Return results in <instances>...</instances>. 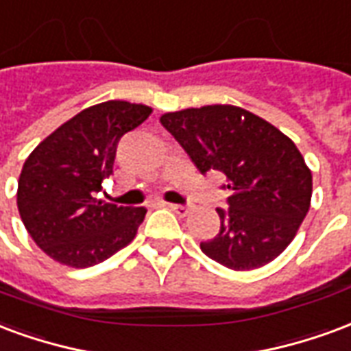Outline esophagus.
Listing matches in <instances>:
<instances>
[{"label":"esophagus","instance_id":"1","mask_svg":"<svg viewBox=\"0 0 351 351\" xmlns=\"http://www.w3.org/2000/svg\"><path fill=\"white\" fill-rule=\"evenodd\" d=\"M166 206L170 207L173 213H178L179 217H186V215L191 213V207L189 206H181V204H166Z\"/></svg>","mask_w":351,"mask_h":351}]
</instances>
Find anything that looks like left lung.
I'll return each instance as SVG.
<instances>
[{
  "label": "left lung",
  "instance_id": "obj_1",
  "mask_svg": "<svg viewBox=\"0 0 351 351\" xmlns=\"http://www.w3.org/2000/svg\"><path fill=\"white\" fill-rule=\"evenodd\" d=\"M160 123L202 173L228 179V209H217L221 230L202 252L234 271L273 262L308 213L312 173L290 138L262 117L232 104H211L160 116Z\"/></svg>",
  "mask_w": 351,
  "mask_h": 351
}]
</instances>
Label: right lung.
Wrapping results in <instances>:
<instances>
[{
	"label": "right lung",
	"mask_w": 351,
	"mask_h": 351,
	"mask_svg": "<svg viewBox=\"0 0 351 351\" xmlns=\"http://www.w3.org/2000/svg\"><path fill=\"white\" fill-rule=\"evenodd\" d=\"M145 104L106 101L82 110L25 158L16 204L37 247L69 267H91L127 247L144 207L97 200L119 140L149 117Z\"/></svg>",
	"instance_id": "add662e5"
}]
</instances>
